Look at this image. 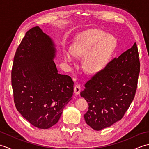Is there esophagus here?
Returning <instances> with one entry per match:
<instances>
[{
	"instance_id": "1",
	"label": "esophagus",
	"mask_w": 149,
	"mask_h": 149,
	"mask_svg": "<svg viewBox=\"0 0 149 149\" xmlns=\"http://www.w3.org/2000/svg\"><path fill=\"white\" fill-rule=\"evenodd\" d=\"M74 93L76 95H79L81 92V86L79 84H76L74 86Z\"/></svg>"
}]
</instances>
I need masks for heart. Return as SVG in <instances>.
Wrapping results in <instances>:
<instances>
[{"mask_svg":"<svg viewBox=\"0 0 149 149\" xmlns=\"http://www.w3.org/2000/svg\"><path fill=\"white\" fill-rule=\"evenodd\" d=\"M117 41L114 36L99 29H89L75 37L71 49L63 50V58L72 63L74 56L83 58L85 70L97 74L106 67L116 48Z\"/></svg>","mask_w":149,"mask_h":149,"instance_id":"obj_1","label":"heart"}]
</instances>
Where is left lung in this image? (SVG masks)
I'll return each mask as SVG.
<instances>
[{
	"label": "left lung",
	"instance_id": "left-lung-1",
	"mask_svg": "<svg viewBox=\"0 0 149 149\" xmlns=\"http://www.w3.org/2000/svg\"><path fill=\"white\" fill-rule=\"evenodd\" d=\"M140 67L138 50L134 43L85 84L81 96L89 106L84 115L88 125L100 131L122 118L134 99Z\"/></svg>",
	"mask_w": 149,
	"mask_h": 149
}]
</instances>
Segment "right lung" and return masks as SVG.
<instances>
[{"label":"right lung","mask_w":149,"mask_h":149,"mask_svg":"<svg viewBox=\"0 0 149 149\" xmlns=\"http://www.w3.org/2000/svg\"><path fill=\"white\" fill-rule=\"evenodd\" d=\"M56 53L51 38L36 26L26 33L14 57L11 84L15 106L39 129H49L59 121L74 93L72 78L58 74Z\"/></svg>","instance_id":"right-lung-1"}]
</instances>
